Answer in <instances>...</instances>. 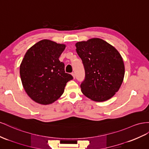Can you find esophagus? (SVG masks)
I'll use <instances>...</instances> for the list:
<instances>
[{"label":"esophagus","mask_w":149,"mask_h":149,"mask_svg":"<svg viewBox=\"0 0 149 149\" xmlns=\"http://www.w3.org/2000/svg\"><path fill=\"white\" fill-rule=\"evenodd\" d=\"M71 75H72V76H73V78L74 79V78H75V74H74V73H71Z\"/></svg>","instance_id":"34e87169"}]
</instances>
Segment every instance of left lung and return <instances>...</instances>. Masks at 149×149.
<instances>
[{"instance_id": "1", "label": "left lung", "mask_w": 149, "mask_h": 149, "mask_svg": "<svg viewBox=\"0 0 149 149\" xmlns=\"http://www.w3.org/2000/svg\"><path fill=\"white\" fill-rule=\"evenodd\" d=\"M75 46L85 71L80 86L82 93L95 102L109 100L123 80L125 66L121 55L113 46L99 38L78 42Z\"/></svg>"}]
</instances>
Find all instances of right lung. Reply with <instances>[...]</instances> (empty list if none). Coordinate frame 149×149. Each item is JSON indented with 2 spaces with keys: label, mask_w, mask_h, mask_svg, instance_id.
<instances>
[{
  "label": "right lung",
  "mask_w": 149,
  "mask_h": 149,
  "mask_svg": "<svg viewBox=\"0 0 149 149\" xmlns=\"http://www.w3.org/2000/svg\"><path fill=\"white\" fill-rule=\"evenodd\" d=\"M66 45L48 39L36 43L26 52L20 66L24 88L29 97L41 104L53 103L60 98L67 82L73 79L59 60Z\"/></svg>",
  "instance_id": "obj_1"
}]
</instances>
